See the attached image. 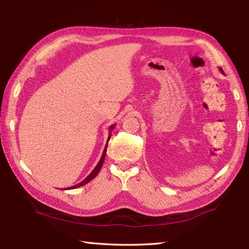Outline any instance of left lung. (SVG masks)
Masks as SVG:
<instances>
[{
  "mask_svg": "<svg viewBox=\"0 0 249 249\" xmlns=\"http://www.w3.org/2000/svg\"><path fill=\"white\" fill-rule=\"evenodd\" d=\"M219 71H220V72H221V73H224V71L221 70V68H219Z\"/></svg>",
  "mask_w": 249,
  "mask_h": 249,
  "instance_id": "obj_1",
  "label": "left lung"
}]
</instances>
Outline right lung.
I'll return each mask as SVG.
<instances>
[{
	"instance_id": "1",
	"label": "right lung",
	"mask_w": 249,
	"mask_h": 249,
	"mask_svg": "<svg viewBox=\"0 0 249 249\" xmlns=\"http://www.w3.org/2000/svg\"><path fill=\"white\" fill-rule=\"evenodd\" d=\"M114 126H115V124H113V125H111L110 127H109V136H108V140H107V143H106V145H105V149H104V152H103V155H102V157H100V160H99V161H98V163L96 165V167L94 168V170L89 174V176L83 179V181H81L80 183H78V184H76V185H73V186H71V187H67V188H64L63 190H68V189H75V188H78V187H80V186H83V185H86V184H88L89 181H92V179L97 176L98 174V172L100 171V168H102V166H103V163H104V160H105V157H106V153H107V146H108V142H109V139H110V137H111V131L113 130V128H114Z\"/></svg>"
}]
</instances>
